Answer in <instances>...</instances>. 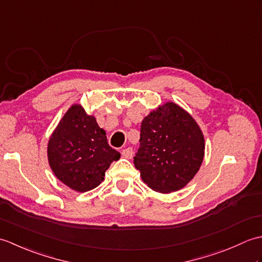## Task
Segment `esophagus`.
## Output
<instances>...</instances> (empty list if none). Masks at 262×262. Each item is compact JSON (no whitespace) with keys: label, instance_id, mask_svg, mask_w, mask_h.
<instances>
[{"label":"esophagus","instance_id":"1","mask_svg":"<svg viewBox=\"0 0 262 262\" xmlns=\"http://www.w3.org/2000/svg\"><path fill=\"white\" fill-rule=\"evenodd\" d=\"M121 155L126 159H132L133 158V148L132 147H126L122 149Z\"/></svg>","mask_w":262,"mask_h":262}]
</instances>
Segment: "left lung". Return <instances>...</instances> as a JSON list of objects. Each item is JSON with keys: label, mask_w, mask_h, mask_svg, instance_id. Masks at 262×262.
<instances>
[{"label": "left lung", "mask_w": 262, "mask_h": 262, "mask_svg": "<svg viewBox=\"0 0 262 262\" xmlns=\"http://www.w3.org/2000/svg\"><path fill=\"white\" fill-rule=\"evenodd\" d=\"M134 164L154 191L180 190L197 173L205 155L203 132L185 109L166 102L142 121Z\"/></svg>", "instance_id": "1"}]
</instances>
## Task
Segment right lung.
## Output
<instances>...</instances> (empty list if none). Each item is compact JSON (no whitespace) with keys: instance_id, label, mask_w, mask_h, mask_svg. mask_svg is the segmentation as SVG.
<instances>
[{"instance_id":"add662e5","label":"right lung","mask_w":262,"mask_h":262,"mask_svg":"<svg viewBox=\"0 0 262 262\" xmlns=\"http://www.w3.org/2000/svg\"><path fill=\"white\" fill-rule=\"evenodd\" d=\"M48 162L54 174L75 191L98 187L120 153L109 146L105 132L81 104L66 111L48 141Z\"/></svg>"}]
</instances>
